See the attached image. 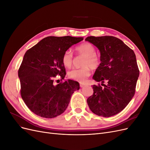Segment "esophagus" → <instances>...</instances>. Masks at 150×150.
I'll return each mask as SVG.
<instances>
[{
	"instance_id": "1",
	"label": "esophagus",
	"mask_w": 150,
	"mask_h": 150,
	"mask_svg": "<svg viewBox=\"0 0 150 150\" xmlns=\"http://www.w3.org/2000/svg\"><path fill=\"white\" fill-rule=\"evenodd\" d=\"M79 85H80V87H81V88H83L84 86H85L86 84L85 83H80Z\"/></svg>"
}]
</instances>
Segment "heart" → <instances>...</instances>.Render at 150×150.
Wrapping results in <instances>:
<instances>
[{"mask_svg": "<svg viewBox=\"0 0 150 150\" xmlns=\"http://www.w3.org/2000/svg\"><path fill=\"white\" fill-rule=\"evenodd\" d=\"M76 51L79 55L84 56L81 68L74 69L69 72L68 76L71 79L79 82H84L91 74L90 67L94 69L100 64V59L96 54V48L93 44L84 42L76 48ZM74 56L70 49H67L62 54V63L65 67L70 68L73 64Z\"/></svg>", "mask_w": 150, "mask_h": 150, "instance_id": "1", "label": "heart"}]
</instances>
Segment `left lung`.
I'll return each instance as SVG.
<instances>
[{"instance_id":"left-lung-1","label":"left lung","mask_w":150,"mask_h":150,"mask_svg":"<svg viewBox=\"0 0 150 150\" xmlns=\"http://www.w3.org/2000/svg\"><path fill=\"white\" fill-rule=\"evenodd\" d=\"M96 46L101 62L93 79V94L87 99L93 112L110 117L121 112L134 96L139 77V69L134 51L120 39L113 36H89L85 39ZM106 82L107 85L103 83Z\"/></svg>"}]
</instances>
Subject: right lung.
<instances>
[{
  "instance_id": "right-lung-1",
  "label": "right lung",
  "mask_w": 150,
  "mask_h": 150,
  "mask_svg": "<svg viewBox=\"0 0 150 150\" xmlns=\"http://www.w3.org/2000/svg\"><path fill=\"white\" fill-rule=\"evenodd\" d=\"M83 40L71 36L45 38L26 51L18 71L21 95L26 106L34 114L52 118L64 112L72 94L79 90L76 81L68 79L54 85V79L66 74L62 63L64 52Z\"/></svg>"
}]
</instances>
